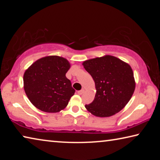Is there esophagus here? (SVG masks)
<instances>
[{
  "label": "esophagus",
  "instance_id": "esophagus-1",
  "mask_svg": "<svg viewBox=\"0 0 160 160\" xmlns=\"http://www.w3.org/2000/svg\"><path fill=\"white\" fill-rule=\"evenodd\" d=\"M84 92H85V90H81L78 92V94H80V95H82V94H84Z\"/></svg>",
  "mask_w": 160,
  "mask_h": 160
}]
</instances>
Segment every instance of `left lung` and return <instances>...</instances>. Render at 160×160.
<instances>
[{
  "label": "left lung",
  "instance_id": "left-lung-1",
  "mask_svg": "<svg viewBox=\"0 0 160 160\" xmlns=\"http://www.w3.org/2000/svg\"><path fill=\"white\" fill-rule=\"evenodd\" d=\"M95 82L93 102L85 108L98 117H109L124 108L135 88L131 67L114 56L107 55L83 62Z\"/></svg>",
  "mask_w": 160,
  "mask_h": 160
}]
</instances>
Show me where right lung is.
<instances>
[{
	"label": "right lung",
	"mask_w": 160,
	"mask_h": 160,
	"mask_svg": "<svg viewBox=\"0 0 160 160\" xmlns=\"http://www.w3.org/2000/svg\"><path fill=\"white\" fill-rule=\"evenodd\" d=\"M70 67L66 58L50 56L35 61L25 70L24 89L35 107L48 113L66 108L75 92L66 76Z\"/></svg>",
	"instance_id": "obj_1"
}]
</instances>
